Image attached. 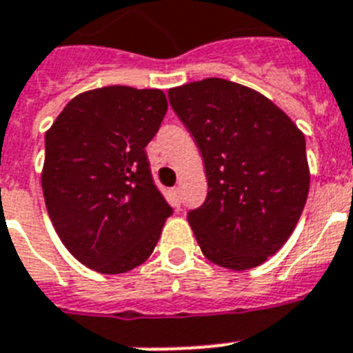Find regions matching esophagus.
I'll list each match as a JSON object with an SVG mask.
<instances>
[{"mask_svg":"<svg viewBox=\"0 0 353 353\" xmlns=\"http://www.w3.org/2000/svg\"><path fill=\"white\" fill-rule=\"evenodd\" d=\"M170 192H172V195L176 197V203H179V194H181V188H179V186H174Z\"/></svg>","mask_w":353,"mask_h":353,"instance_id":"34e87169","label":"esophagus"}]
</instances>
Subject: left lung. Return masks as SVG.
I'll use <instances>...</instances> for the list:
<instances>
[{
  "mask_svg": "<svg viewBox=\"0 0 353 353\" xmlns=\"http://www.w3.org/2000/svg\"><path fill=\"white\" fill-rule=\"evenodd\" d=\"M168 99L204 161L208 195L188 213L201 251L221 268H256L285 244L303 212V132L268 97L217 77L172 88Z\"/></svg>",
  "mask_w": 353,
  "mask_h": 353,
  "instance_id": "8db88e82",
  "label": "left lung"
}]
</instances>
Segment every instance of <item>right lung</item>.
Listing matches in <instances>:
<instances>
[{
	"label": "right lung",
	"instance_id": "obj_1",
	"mask_svg": "<svg viewBox=\"0 0 353 353\" xmlns=\"http://www.w3.org/2000/svg\"><path fill=\"white\" fill-rule=\"evenodd\" d=\"M161 90L108 85L77 94L46 131L44 203L85 268L121 274L152 254L172 215L145 147L167 112Z\"/></svg>",
	"mask_w": 353,
	"mask_h": 353
}]
</instances>
